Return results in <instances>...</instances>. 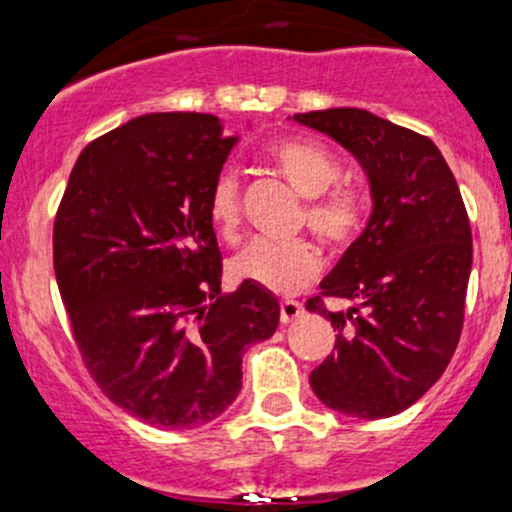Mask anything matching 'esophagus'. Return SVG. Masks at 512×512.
Wrapping results in <instances>:
<instances>
[{
	"instance_id": "34e87169",
	"label": "esophagus",
	"mask_w": 512,
	"mask_h": 512,
	"mask_svg": "<svg viewBox=\"0 0 512 512\" xmlns=\"http://www.w3.org/2000/svg\"><path fill=\"white\" fill-rule=\"evenodd\" d=\"M303 316V306L296 301H282V306H279V318H282L284 325L294 323V320H299Z\"/></svg>"
}]
</instances>
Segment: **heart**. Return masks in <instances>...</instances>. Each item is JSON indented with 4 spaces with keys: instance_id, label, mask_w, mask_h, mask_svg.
I'll use <instances>...</instances> for the list:
<instances>
[{
    "instance_id": "b5f03b06",
    "label": "heart",
    "mask_w": 512,
    "mask_h": 512,
    "mask_svg": "<svg viewBox=\"0 0 512 512\" xmlns=\"http://www.w3.org/2000/svg\"><path fill=\"white\" fill-rule=\"evenodd\" d=\"M274 167L296 194L308 199L303 221L308 230L330 250H345L359 238L364 228V206L347 189H330L340 177L335 155L323 145L306 138H289L269 150ZM209 221L223 240H238L243 223L240 184L233 174H221L209 192ZM235 279L250 282L279 296L299 294L320 274L316 245L306 240L296 243H265L257 240L240 252L230 265Z\"/></svg>"
}]
</instances>
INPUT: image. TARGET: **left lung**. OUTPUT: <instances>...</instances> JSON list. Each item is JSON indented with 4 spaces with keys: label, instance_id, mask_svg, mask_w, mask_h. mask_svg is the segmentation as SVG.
<instances>
[{
    "label": "left lung",
    "instance_id": "8db88e82",
    "mask_svg": "<svg viewBox=\"0 0 512 512\" xmlns=\"http://www.w3.org/2000/svg\"><path fill=\"white\" fill-rule=\"evenodd\" d=\"M294 121L338 140L369 177L374 211L306 308L330 318L333 355L311 389L333 411L389 418L440 379L457 350L471 272V226L457 179L428 136L364 109ZM323 298L351 306L330 312Z\"/></svg>",
    "mask_w": 512,
    "mask_h": 512
}]
</instances>
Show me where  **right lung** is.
<instances>
[{"mask_svg":"<svg viewBox=\"0 0 512 512\" xmlns=\"http://www.w3.org/2000/svg\"><path fill=\"white\" fill-rule=\"evenodd\" d=\"M235 140L211 114L138 116L82 150L55 216V279L84 367L157 428L218 418L245 347L279 325L260 286L221 294L206 206Z\"/></svg>","mask_w":512,"mask_h":512,"instance_id":"obj_1","label":"right lung"}]
</instances>
